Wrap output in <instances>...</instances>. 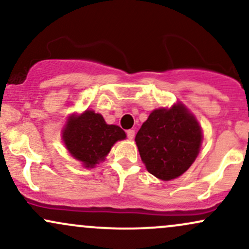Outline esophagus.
<instances>
[{"mask_svg":"<svg viewBox=\"0 0 249 249\" xmlns=\"http://www.w3.org/2000/svg\"><path fill=\"white\" fill-rule=\"evenodd\" d=\"M126 134H127L128 139H133L134 138V130H127Z\"/></svg>","mask_w":249,"mask_h":249,"instance_id":"obj_1","label":"esophagus"}]
</instances>
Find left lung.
Returning a JSON list of instances; mask_svg holds the SVG:
<instances>
[{
	"instance_id": "obj_1",
	"label": "left lung",
	"mask_w": 249,
	"mask_h": 249,
	"mask_svg": "<svg viewBox=\"0 0 249 249\" xmlns=\"http://www.w3.org/2000/svg\"><path fill=\"white\" fill-rule=\"evenodd\" d=\"M134 141L148 172L168 181L186 172L196 160L202 131L196 117L178 103L152 111Z\"/></svg>"
}]
</instances>
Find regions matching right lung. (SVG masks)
I'll return each mask as SVG.
<instances>
[{
  "label": "right lung",
  "instance_id": "obj_1",
  "mask_svg": "<svg viewBox=\"0 0 249 249\" xmlns=\"http://www.w3.org/2000/svg\"><path fill=\"white\" fill-rule=\"evenodd\" d=\"M125 138L121 127L107 124L101 113L92 110L70 116L62 134L69 153L88 168L104 160L113 144Z\"/></svg>",
  "mask_w": 249,
  "mask_h": 249
}]
</instances>
